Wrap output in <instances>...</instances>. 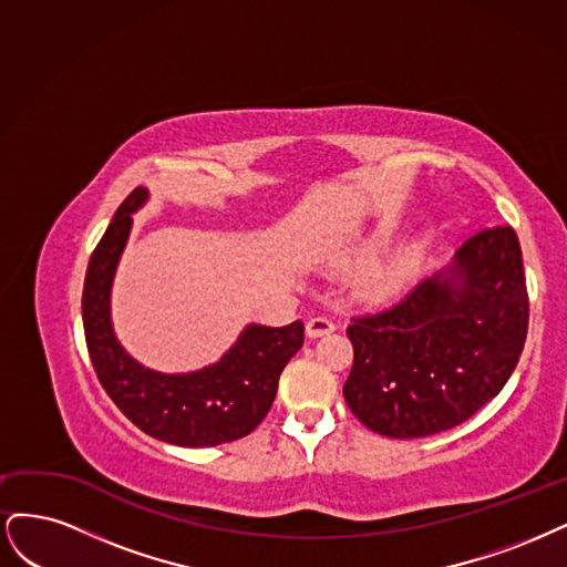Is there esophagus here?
Here are the masks:
<instances>
[{
	"label": "esophagus",
	"mask_w": 567,
	"mask_h": 567,
	"mask_svg": "<svg viewBox=\"0 0 567 567\" xmlns=\"http://www.w3.org/2000/svg\"><path fill=\"white\" fill-rule=\"evenodd\" d=\"M334 330H337V324H334L330 318H310V320L306 322V334H308L310 339L332 334Z\"/></svg>",
	"instance_id": "1"
}]
</instances>
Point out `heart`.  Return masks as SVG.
<instances>
[{
  "instance_id": "b5f03b06",
  "label": "heart",
  "mask_w": 567,
  "mask_h": 567,
  "mask_svg": "<svg viewBox=\"0 0 567 567\" xmlns=\"http://www.w3.org/2000/svg\"><path fill=\"white\" fill-rule=\"evenodd\" d=\"M403 282V270H389V272H379V276L372 280V289L377 295H391Z\"/></svg>"
}]
</instances>
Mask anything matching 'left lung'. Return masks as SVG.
<instances>
[{
	"label": "left lung",
	"mask_w": 567,
	"mask_h": 567,
	"mask_svg": "<svg viewBox=\"0 0 567 567\" xmlns=\"http://www.w3.org/2000/svg\"><path fill=\"white\" fill-rule=\"evenodd\" d=\"M527 320L518 235L511 226L485 228L403 299L351 320L346 403L389 437L460 426L514 374Z\"/></svg>",
	"instance_id": "8db88e82"
}]
</instances>
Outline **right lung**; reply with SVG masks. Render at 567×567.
<instances>
[{
	"label": "right lung",
	"instance_id": "obj_1",
	"mask_svg": "<svg viewBox=\"0 0 567 567\" xmlns=\"http://www.w3.org/2000/svg\"><path fill=\"white\" fill-rule=\"evenodd\" d=\"M145 199V188L130 193L89 259L82 322L96 377L122 414L157 441L181 447L240 441L264 422L276 400L285 364L303 346V322L247 324L221 360L197 372L162 374L143 368L113 332L111 287L132 214Z\"/></svg>",
	"mask_w": 567,
	"mask_h": 567
}]
</instances>
